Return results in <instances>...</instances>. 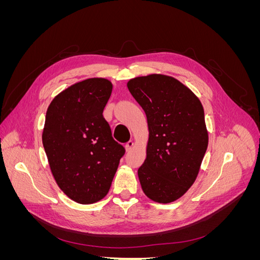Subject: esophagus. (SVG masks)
<instances>
[{
  "label": "esophagus",
  "instance_id": "obj_1",
  "mask_svg": "<svg viewBox=\"0 0 260 260\" xmlns=\"http://www.w3.org/2000/svg\"><path fill=\"white\" fill-rule=\"evenodd\" d=\"M135 146V142H133V141H129V142L125 144V149H127V151H130V149Z\"/></svg>",
  "mask_w": 260,
  "mask_h": 260
}]
</instances>
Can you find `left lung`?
Listing matches in <instances>:
<instances>
[{
	"label": "left lung",
	"mask_w": 260,
	"mask_h": 260,
	"mask_svg": "<svg viewBox=\"0 0 260 260\" xmlns=\"http://www.w3.org/2000/svg\"><path fill=\"white\" fill-rule=\"evenodd\" d=\"M144 109L149 131L146 158L138 169L142 190L157 203H171L192 186L208 145L204 108L198 96L165 75L128 82Z\"/></svg>",
	"instance_id": "left-lung-1"
}]
</instances>
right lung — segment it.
<instances>
[{
	"instance_id": "obj_1",
	"label": "right lung",
	"mask_w": 260,
	"mask_h": 260,
	"mask_svg": "<svg viewBox=\"0 0 260 260\" xmlns=\"http://www.w3.org/2000/svg\"><path fill=\"white\" fill-rule=\"evenodd\" d=\"M112 90L111 81L91 78L60 92L46 112L42 142L51 171L77 203L104 198L125 153L103 117Z\"/></svg>"
}]
</instances>
